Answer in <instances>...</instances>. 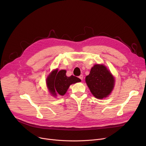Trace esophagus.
<instances>
[{"instance_id":"esophagus-1","label":"esophagus","mask_w":146,"mask_h":146,"mask_svg":"<svg viewBox=\"0 0 146 146\" xmlns=\"http://www.w3.org/2000/svg\"><path fill=\"white\" fill-rule=\"evenodd\" d=\"M78 77H79V78H80L81 80H83V76H82V75H80Z\"/></svg>"}]
</instances>
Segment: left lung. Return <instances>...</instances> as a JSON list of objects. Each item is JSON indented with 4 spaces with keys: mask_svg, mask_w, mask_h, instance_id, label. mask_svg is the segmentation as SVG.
Segmentation results:
<instances>
[{
    "mask_svg": "<svg viewBox=\"0 0 146 146\" xmlns=\"http://www.w3.org/2000/svg\"><path fill=\"white\" fill-rule=\"evenodd\" d=\"M86 82L96 98L103 99L113 91L115 80L105 65L96 64L91 68L90 74L86 76Z\"/></svg>",
    "mask_w": 146,
    "mask_h": 146,
    "instance_id": "obj_1",
    "label": "left lung"
}]
</instances>
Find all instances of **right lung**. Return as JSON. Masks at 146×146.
Masks as SVG:
<instances>
[{
	"mask_svg": "<svg viewBox=\"0 0 146 146\" xmlns=\"http://www.w3.org/2000/svg\"><path fill=\"white\" fill-rule=\"evenodd\" d=\"M66 73L65 70L58 71L56 69L52 71L47 77V86L53 96H56L57 94L61 96L64 95L71 84L81 81V80L76 76H66Z\"/></svg>",
	"mask_w": 146,
	"mask_h": 146,
	"instance_id": "add662e5",
	"label": "right lung"
}]
</instances>
